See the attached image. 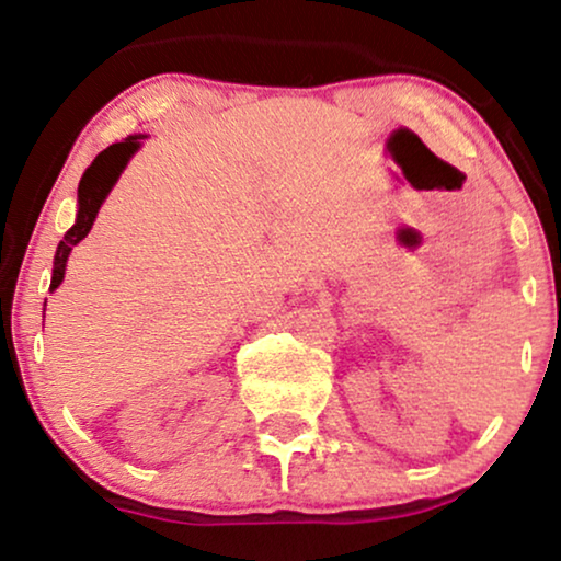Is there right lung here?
<instances>
[{
    "instance_id": "add662e5",
    "label": "right lung",
    "mask_w": 561,
    "mask_h": 561,
    "mask_svg": "<svg viewBox=\"0 0 561 561\" xmlns=\"http://www.w3.org/2000/svg\"><path fill=\"white\" fill-rule=\"evenodd\" d=\"M140 148V138L130 136L125 138L123 144H112L110 148L96 156L92 161V167L84 171L79 182V213H77V222L66 230L64 241L58 243L56 259H54V276H50V289H56L64 282V272H66V259H69L71 245H77L81 238H84L89 230H92V222L96 218V210L107 197V192L112 190V184L117 182L119 171L125 169V163L133 153Z\"/></svg>"
}]
</instances>
